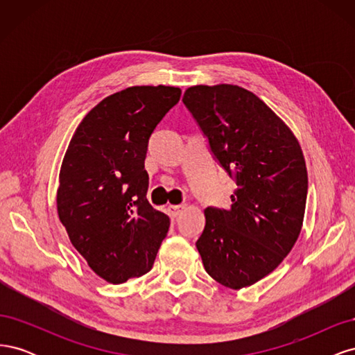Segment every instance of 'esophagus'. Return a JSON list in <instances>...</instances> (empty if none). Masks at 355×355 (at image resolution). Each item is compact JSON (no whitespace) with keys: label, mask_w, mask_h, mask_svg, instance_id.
<instances>
[{"label":"esophagus","mask_w":355,"mask_h":355,"mask_svg":"<svg viewBox=\"0 0 355 355\" xmlns=\"http://www.w3.org/2000/svg\"><path fill=\"white\" fill-rule=\"evenodd\" d=\"M185 206L184 204H171V206H168V211L171 213V216H179V214L184 211Z\"/></svg>","instance_id":"34e87169"}]
</instances>
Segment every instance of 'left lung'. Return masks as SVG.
<instances>
[{"label": "left lung", "instance_id": "obj_1", "mask_svg": "<svg viewBox=\"0 0 355 355\" xmlns=\"http://www.w3.org/2000/svg\"><path fill=\"white\" fill-rule=\"evenodd\" d=\"M184 103L214 159L237 184L228 209L204 210L196 245L207 274L239 290L283 262L302 228L308 175L292 130L239 85H194Z\"/></svg>", "mask_w": 355, "mask_h": 355}]
</instances>
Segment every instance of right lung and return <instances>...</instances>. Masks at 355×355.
Instances as JSON below:
<instances>
[{"mask_svg": "<svg viewBox=\"0 0 355 355\" xmlns=\"http://www.w3.org/2000/svg\"><path fill=\"white\" fill-rule=\"evenodd\" d=\"M179 87L135 85L83 118L62 161L58 214L92 270L120 284L151 270L170 219L146 200L148 142Z\"/></svg>", "mask_w": 355, "mask_h": 355, "instance_id": "right-lung-1", "label": "right lung"}]
</instances>
